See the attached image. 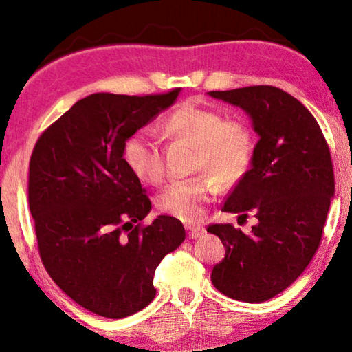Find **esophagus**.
Returning a JSON list of instances; mask_svg holds the SVG:
<instances>
[{
  "label": "esophagus",
  "mask_w": 352,
  "mask_h": 352,
  "mask_svg": "<svg viewBox=\"0 0 352 352\" xmlns=\"http://www.w3.org/2000/svg\"><path fill=\"white\" fill-rule=\"evenodd\" d=\"M186 230L190 239H197V237H199L204 232V228L201 225H195V223H187Z\"/></svg>",
  "instance_id": "34e87169"
}]
</instances>
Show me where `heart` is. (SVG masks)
<instances>
[{
    "label": "heart",
    "mask_w": 352,
    "mask_h": 352,
    "mask_svg": "<svg viewBox=\"0 0 352 352\" xmlns=\"http://www.w3.org/2000/svg\"><path fill=\"white\" fill-rule=\"evenodd\" d=\"M171 138L184 140L197 148L195 166L208 168L221 182L236 181L247 171L253 154L252 133L244 122L223 120L210 108L184 104L162 122ZM122 160L135 177L144 184H159L164 160L157 143L143 131L129 135L122 144ZM217 181L208 175L170 184L157 197L162 212L186 223H195L206 212L217 192Z\"/></svg>",
    "instance_id": "heart-1"
}]
</instances>
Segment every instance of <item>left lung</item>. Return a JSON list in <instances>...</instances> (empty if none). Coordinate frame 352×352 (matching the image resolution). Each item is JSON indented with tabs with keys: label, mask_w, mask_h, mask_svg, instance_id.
Instances as JSON below:
<instances>
[{
	"label": "left lung",
	"mask_w": 352,
	"mask_h": 352,
	"mask_svg": "<svg viewBox=\"0 0 352 352\" xmlns=\"http://www.w3.org/2000/svg\"><path fill=\"white\" fill-rule=\"evenodd\" d=\"M208 94L242 108L259 137L250 170L221 208L242 220L253 214L256 225L248 236L230 223L209 226L226 250L210 280L231 299L258 304L288 288L320 247L335 195L331 153L311 113L280 88Z\"/></svg>",
	"instance_id": "8db88e82"
}]
</instances>
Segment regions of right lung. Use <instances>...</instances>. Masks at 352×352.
<instances>
[{
	"instance_id": "1",
	"label": "right lung",
	"mask_w": 352,
	"mask_h": 352,
	"mask_svg": "<svg viewBox=\"0 0 352 352\" xmlns=\"http://www.w3.org/2000/svg\"><path fill=\"white\" fill-rule=\"evenodd\" d=\"M179 93L86 96L32 151L28 199L42 263L70 299L96 315L120 320L149 305L155 269L186 239L184 225L170 215L135 225L153 206L122 160L129 135Z\"/></svg>"
}]
</instances>
